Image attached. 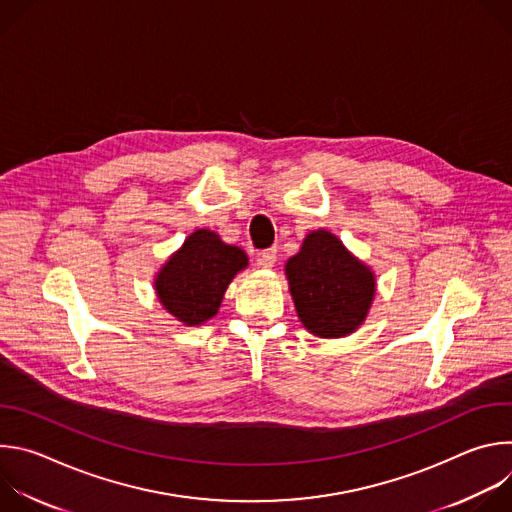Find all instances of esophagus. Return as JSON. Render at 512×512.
Listing matches in <instances>:
<instances>
[{
	"label": "esophagus",
	"instance_id": "1",
	"mask_svg": "<svg viewBox=\"0 0 512 512\" xmlns=\"http://www.w3.org/2000/svg\"><path fill=\"white\" fill-rule=\"evenodd\" d=\"M275 259H277V249H265L259 253L257 265L263 269H271L275 265Z\"/></svg>",
	"mask_w": 512,
	"mask_h": 512
}]
</instances>
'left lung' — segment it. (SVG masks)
Returning a JSON list of instances; mask_svg holds the SVG:
<instances>
[{
  "label": "left lung",
  "instance_id": "1",
  "mask_svg": "<svg viewBox=\"0 0 512 512\" xmlns=\"http://www.w3.org/2000/svg\"><path fill=\"white\" fill-rule=\"evenodd\" d=\"M291 300L304 328L318 338H344L367 320L377 275L328 229L306 235L285 263Z\"/></svg>",
  "mask_w": 512,
  "mask_h": 512
}]
</instances>
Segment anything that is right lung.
Here are the masks:
<instances>
[{"label":"right lung","instance_id":"obj_1","mask_svg":"<svg viewBox=\"0 0 512 512\" xmlns=\"http://www.w3.org/2000/svg\"><path fill=\"white\" fill-rule=\"evenodd\" d=\"M249 257L210 229H196L154 277L162 308L184 326H200L216 316L225 291Z\"/></svg>","mask_w":512,"mask_h":512}]
</instances>
